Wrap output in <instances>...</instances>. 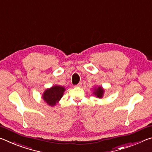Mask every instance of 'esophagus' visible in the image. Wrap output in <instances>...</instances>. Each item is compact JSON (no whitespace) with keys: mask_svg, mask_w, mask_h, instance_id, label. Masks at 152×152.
I'll return each instance as SVG.
<instances>
[{"mask_svg":"<svg viewBox=\"0 0 152 152\" xmlns=\"http://www.w3.org/2000/svg\"><path fill=\"white\" fill-rule=\"evenodd\" d=\"M81 86H82V83L81 82H80V83H78L77 85H76V87H81Z\"/></svg>","mask_w":152,"mask_h":152,"instance_id":"obj_1","label":"esophagus"}]
</instances>
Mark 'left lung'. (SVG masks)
<instances>
[{
    "label": "left lung",
    "mask_w": 152,
    "mask_h": 152,
    "mask_svg": "<svg viewBox=\"0 0 152 152\" xmlns=\"http://www.w3.org/2000/svg\"><path fill=\"white\" fill-rule=\"evenodd\" d=\"M104 89L101 86H98L97 88H94V91L93 92V94L96 96L97 98H102V96L104 94Z\"/></svg>",
    "instance_id": "obj_1"
}]
</instances>
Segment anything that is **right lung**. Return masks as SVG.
I'll return each instance as SVG.
<instances>
[{
  "label": "right lung",
  "mask_w": 152,
  "mask_h": 152,
  "mask_svg": "<svg viewBox=\"0 0 152 152\" xmlns=\"http://www.w3.org/2000/svg\"><path fill=\"white\" fill-rule=\"evenodd\" d=\"M66 91L64 86L55 85L50 88H48L43 92L42 98L48 105L54 106L63 96L64 92Z\"/></svg>",
  "instance_id": "1"
}]
</instances>
